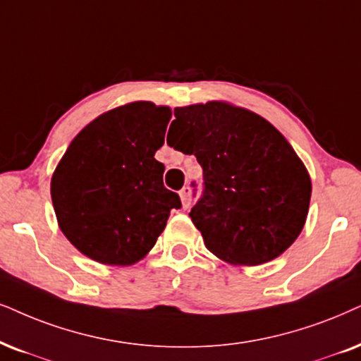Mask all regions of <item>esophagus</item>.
Returning a JSON list of instances; mask_svg holds the SVG:
<instances>
[{
	"instance_id": "34e87169",
	"label": "esophagus",
	"mask_w": 361,
	"mask_h": 361,
	"mask_svg": "<svg viewBox=\"0 0 361 361\" xmlns=\"http://www.w3.org/2000/svg\"><path fill=\"white\" fill-rule=\"evenodd\" d=\"M180 196H181V203H183V208H190L191 204V188L190 186H185L183 190L180 191Z\"/></svg>"
}]
</instances>
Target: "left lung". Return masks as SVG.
<instances>
[{
	"mask_svg": "<svg viewBox=\"0 0 361 361\" xmlns=\"http://www.w3.org/2000/svg\"><path fill=\"white\" fill-rule=\"evenodd\" d=\"M175 116L168 145L195 154L203 168L202 196L190 216L207 248L248 267L280 257L302 233L312 196L291 145L262 116L228 103L175 108Z\"/></svg>",
	"mask_w": 361,
	"mask_h": 361,
	"instance_id": "obj_1",
	"label": "left lung"
}]
</instances>
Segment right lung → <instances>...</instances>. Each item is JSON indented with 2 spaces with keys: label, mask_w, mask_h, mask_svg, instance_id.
Here are the masks:
<instances>
[{
  "label": "right lung",
  "mask_w": 361,
  "mask_h": 361,
  "mask_svg": "<svg viewBox=\"0 0 361 361\" xmlns=\"http://www.w3.org/2000/svg\"><path fill=\"white\" fill-rule=\"evenodd\" d=\"M171 109L136 102L98 116L71 141L51 178L59 228L81 253L104 264L143 258L180 196L163 185Z\"/></svg>",
  "instance_id": "right-lung-1"
}]
</instances>
